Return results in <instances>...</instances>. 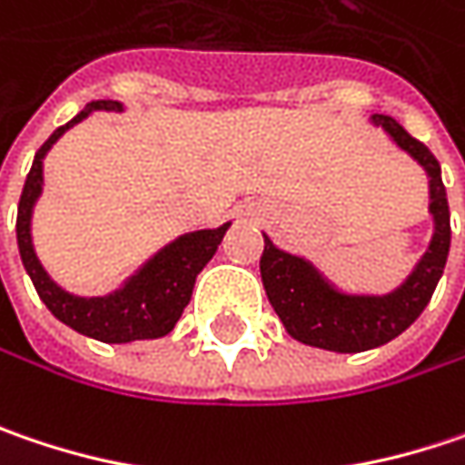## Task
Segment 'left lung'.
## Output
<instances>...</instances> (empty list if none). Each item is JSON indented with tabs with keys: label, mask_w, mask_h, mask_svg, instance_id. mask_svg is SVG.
Listing matches in <instances>:
<instances>
[{
	"label": "left lung",
	"mask_w": 465,
	"mask_h": 465,
	"mask_svg": "<svg viewBox=\"0 0 465 465\" xmlns=\"http://www.w3.org/2000/svg\"><path fill=\"white\" fill-rule=\"evenodd\" d=\"M371 123L382 125L390 138L430 174L434 235L411 277L390 295H345L335 291L306 259L280 251L267 235L259 262L269 303L285 324L288 335L298 342L335 353L371 351L406 332L431 301L450 251V209L440 162L392 117L374 114Z\"/></svg>",
	"instance_id": "obj_1"
}]
</instances>
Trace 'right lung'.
Wrapping results in <instances>:
<instances>
[{
  "label": "right lung",
  "instance_id": "right-lung-1",
  "mask_svg": "<svg viewBox=\"0 0 465 465\" xmlns=\"http://www.w3.org/2000/svg\"><path fill=\"white\" fill-rule=\"evenodd\" d=\"M94 109H123L120 102L99 99L75 114L67 125L57 128L49 141L35 152L31 173L25 177L20 203H17V248L23 267L31 274L38 298L46 303V309L57 316L62 324L73 327L81 335L102 340V342H130V340H153L173 332L183 309L188 306L193 285L201 269L209 264V259L217 253V245L222 243L227 224L217 230H198L177 238L174 243L162 248L146 267L135 277H130L123 291L104 295V298H78L64 292L59 285L49 280V274L35 259L34 243H31V212L38 193H41V180L44 170L41 162L52 143L67 128L81 123Z\"/></svg>",
  "mask_w": 465,
  "mask_h": 465
}]
</instances>
